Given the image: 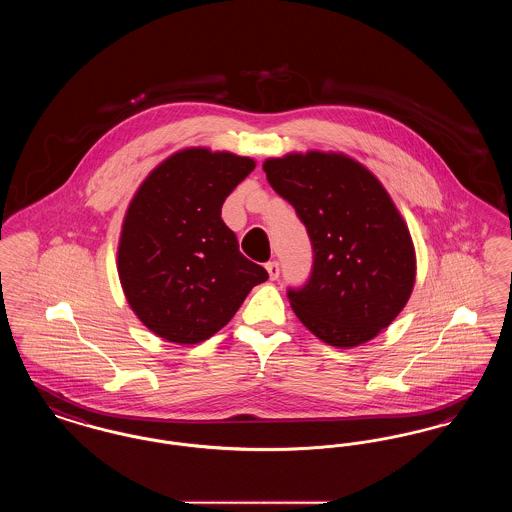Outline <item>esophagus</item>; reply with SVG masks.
Here are the masks:
<instances>
[{
  "mask_svg": "<svg viewBox=\"0 0 512 512\" xmlns=\"http://www.w3.org/2000/svg\"><path fill=\"white\" fill-rule=\"evenodd\" d=\"M267 272L270 280H276L280 276V265L276 261H270V263H267Z\"/></svg>",
  "mask_w": 512,
  "mask_h": 512,
  "instance_id": "esophagus-1",
  "label": "esophagus"
}]
</instances>
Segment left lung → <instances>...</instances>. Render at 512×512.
Wrapping results in <instances>:
<instances>
[{"instance_id": "8db88e82", "label": "left lung", "mask_w": 512, "mask_h": 512, "mask_svg": "<svg viewBox=\"0 0 512 512\" xmlns=\"http://www.w3.org/2000/svg\"><path fill=\"white\" fill-rule=\"evenodd\" d=\"M263 169L313 245L307 282L288 288L293 313L334 347L372 340L407 305L416 274L413 240L390 195L341 153H290Z\"/></svg>"}]
</instances>
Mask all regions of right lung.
Returning a JSON list of instances; mask_svg holds the SVG:
<instances>
[{
    "label": "right lung",
    "instance_id": "right-lung-1",
    "mask_svg": "<svg viewBox=\"0 0 512 512\" xmlns=\"http://www.w3.org/2000/svg\"><path fill=\"white\" fill-rule=\"evenodd\" d=\"M255 161L182 149L144 180L122 222L119 278L147 328L174 343L209 340L268 272L240 253L222 203Z\"/></svg>",
    "mask_w": 512,
    "mask_h": 512
}]
</instances>
